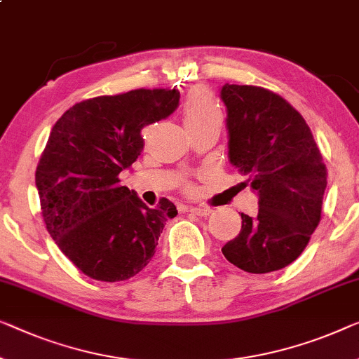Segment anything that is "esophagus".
Returning a JSON list of instances; mask_svg holds the SVG:
<instances>
[{
  "label": "esophagus",
  "mask_w": 359,
  "mask_h": 359,
  "mask_svg": "<svg viewBox=\"0 0 359 359\" xmlns=\"http://www.w3.org/2000/svg\"><path fill=\"white\" fill-rule=\"evenodd\" d=\"M189 211L196 214V216H208V214L211 212L210 208H206V206H191Z\"/></svg>",
  "instance_id": "1"
}]
</instances>
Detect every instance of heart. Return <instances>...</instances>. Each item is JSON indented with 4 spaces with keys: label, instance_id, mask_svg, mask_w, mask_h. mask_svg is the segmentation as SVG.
<instances>
[{
    "label": "heart",
    "instance_id": "obj_1",
    "mask_svg": "<svg viewBox=\"0 0 359 359\" xmlns=\"http://www.w3.org/2000/svg\"><path fill=\"white\" fill-rule=\"evenodd\" d=\"M182 114H184V121L189 130H195V128L210 124L222 126L224 119L221 104L206 88H195L194 92L187 95Z\"/></svg>",
    "mask_w": 359,
    "mask_h": 359
}]
</instances>
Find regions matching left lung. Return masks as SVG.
Listing matches in <instances>:
<instances>
[{"label":"left lung","mask_w":359,"mask_h":359,"mask_svg":"<svg viewBox=\"0 0 359 359\" xmlns=\"http://www.w3.org/2000/svg\"><path fill=\"white\" fill-rule=\"evenodd\" d=\"M229 158L258 191V216L242 212V229L222 255L251 274L279 271L306 248L323 214L327 168L303 116L271 90L226 83Z\"/></svg>","instance_id":"1"}]
</instances>
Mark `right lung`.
I'll use <instances>...</instances> for the list:
<instances>
[{"instance_id": "1", "label": "right lung", "mask_w": 359, "mask_h": 359, "mask_svg": "<svg viewBox=\"0 0 359 359\" xmlns=\"http://www.w3.org/2000/svg\"><path fill=\"white\" fill-rule=\"evenodd\" d=\"M179 98L175 88L95 96L51 128L35 172L41 216L62 253L95 280L137 276L177 214L168 198L148 208L119 174L143 151L142 128L168 117Z\"/></svg>"}]
</instances>
